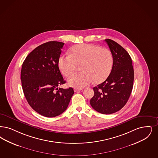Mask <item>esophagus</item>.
<instances>
[{
  "instance_id": "34e87169",
  "label": "esophagus",
  "mask_w": 158,
  "mask_h": 158,
  "mask_svg": "<svg viewBox=\"0 0 158 158\" xmlns=\"http://www.w3.org/2000/svg\"><path fill=\"white\" fill-rule=\"evenodd\" d=\"M82 89H78V88H75L74 89V91L75 92H79V91H80V90H81Z\"/></svg>"
}]
</instances>
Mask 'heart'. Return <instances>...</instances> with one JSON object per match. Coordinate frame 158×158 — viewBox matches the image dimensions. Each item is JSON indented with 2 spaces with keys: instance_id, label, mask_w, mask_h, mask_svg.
Segmentation results:
<instances>
[{
  "instance_id": "obj_1",
  "label": "heart",
  "mask_w": 158,
  "mask_h": 158,
  "mask_svg": "<svg viewBox=\"0 0 158 158\" xmlns=\"http://www.w3.org/2000/svg\"><path fill=\"white\" fill-rule=\"evenodd\" d=\"M83 72L70 76L68 84L82 88L92 82H103L110 75L114 64L111 51L92 44L76 45L70 50V55L62 56L59 60V67L64 76H69L82 64Z\"/></svg>"
}]
</instances>
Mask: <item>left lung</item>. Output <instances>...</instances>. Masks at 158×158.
I'll return each instance as SVG.
<instances>
[{
  "label": "left lung",
  "mask_w": 158,
  "mask_h": 158,
  "mask_svg": "<svg viewBox=\"0 0 158 158\" xmlns=\"http://www.w3.org/2000/svg\"><path fill=\"white\" fill-rule=\"evenodd\" d=\"M105 40L113 55V67L106 80L94 88V96L90 103L97 112L108 114L119 111L126 105L132 90L134 71L127 51L111 39Z\"/></svg>",
  "instance_id": "obj_1"
}]
</instances>
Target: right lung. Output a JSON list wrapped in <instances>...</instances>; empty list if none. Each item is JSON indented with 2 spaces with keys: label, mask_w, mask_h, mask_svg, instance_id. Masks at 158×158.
Masks as SVG:
<instances>
[{
  "label": "right lung",
  "mask_w": 158,
  "mask_h": 158,
  "mask_svg": "<svg viewBox=\"0 0 158 158\" xmlns=\"http://www.w3.org/2000/svg\"><path fill=\"white\" fill-rule=\"evenodd\" d=\"M64 44L51 41L41 44L22 64L20 79L26 99L34 110L48 118L64 112L74 94L72 88H57L66 83L58 66Z\"/></svg>",
  "instance_id": "obj_1"
}]
</instances>
